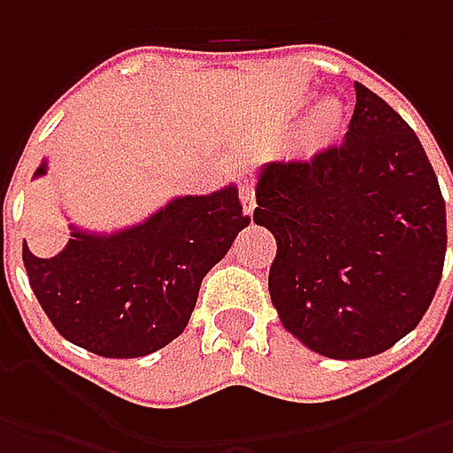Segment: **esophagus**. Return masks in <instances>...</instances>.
<instances>
[{"instance_id":"esophagus-1","label":"esophagus","mask_w":453,"mask_h":453,"mask_svg":"<svg viewBox=\"0 0 453 453\" xmlns=\"http://www.w3.org/2000/svg\"><path fill=\"white\" fill-rule=\"evenodd\" d=\"M239 196H242V206L247 214H252L254 206H257V196H254V186L252 183H242L239 186Z\"/></svg>"}]
</instances>
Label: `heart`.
Wrapping results in <instances>:
<instances>
[{
    "mask_svg": "<svg viewBox=\"0 0 453 453\" xmlns=\"http://www.w3.org/2000/svg\"><path fill=\"white\" fill-rule=\"evenodd\" d=\"M342 115H345V111H342V105H340L338 100H325L320 108L315 111V115H312V123H310L307 135H310L312 141H325V138H330V135L340 128Z\"/></svg>",
    "mask_w": 453,
    "mask_h": 453,
    "instance_id": "obj_1",
    "label": "heart"
}]
</instances>
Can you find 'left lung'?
<instances>
[{"instance_id": "obj_1", "label": "left lung", "mask_w": 453, "mask_h": 453, "mask_svg": "<svg viewBox=\"0 0 453 453\" xmlns=\"http://www.w3.org/2000/svg\"><path fill=\"white\" fill-rule=\"evenodd\" d=\"M254 224L277 239L270 297L285 330L333 360L393 348L426 315L446 257V206L426 150L356 82L345 141L257 168Z\"/></svg>"}]
</instances>
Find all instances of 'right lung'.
<instances>
[{"label":"right lung","instance_id":"obj_1","mask_svg":"<svg viewBox=\"0 0 453 453\" xmlns=\"http://www.w3.org/2000/svg\"><path fill=\"white\" fill-rule=\"evenodd\" d=\"M50 171L44 156L32 179ZM250 224L236 183L206 196H173L131 226L80 224L55 257L22 244L29 288L62 338L103 357H143L179 338L201 280Z\"/></svg>","mask_w":453,"mask_h":453}]
</instances>
